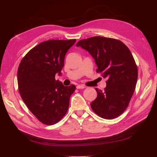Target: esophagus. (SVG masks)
I'll return each mask as SVG.
<instances>
[{"label": "esophagus", "instance_id": "obj_1", "mask_svg": "<svg viewBox=\"0 0 157 157\" xmlns=\"http://www.w3.org/2000/svg\"><path fill=\"white\" fill-rule=\"evenodd\" d=\"M77 89H83V88H85V86H84V85H81V84H78L77 86Z\"/></svg>", "mask_w": 157, "mask_h": 157}]
</instances>
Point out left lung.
Segmentation results:
<instances>
[{
	"mask_svg": "<svg viewBox=\"0 0 157 157\" xmlns=\"http://www.w3.org/2000/svg\"><path fill=\"white\" fill-rule=\"evenodd\" d=\"M76 46L91 54L98 66L96 71L107 78L103 92L95 88L98 96L90 104L92 110L105 119L120 116L129 105L138 74L129 48L119 40L103 36L80 40Z\"/></svg>",
	"mask_w": 157,
	"mask_h": 157,
	"instance_id": "1",
	"label": "left lung"
}]
</instances>
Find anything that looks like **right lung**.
Wrapping results in <instances>:
<instances>
[{
  "label": "right lung",
  "instance_id": "obj_1",
  "mask_svg": "<svg viewBox=\"0 0 157 157\" xmlns=\"http://www.w3.org/2000/svg\"><path fill=\"white\" fill-rule=\"evenodd\" d=\"M75 42L76 39L42 42L28 52L19 65L20 96L30 111L44 124H56L68 110L76 87L73 84L63 86L55 76L61 74L65 56Z\"/></svg>",
  "mask_w": 157,
  "mask_h": 157
}]
</instances>
